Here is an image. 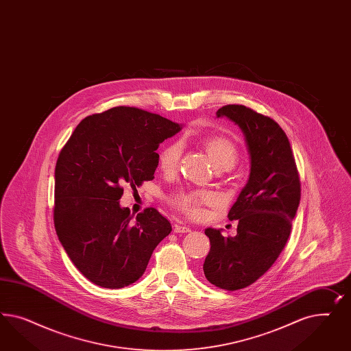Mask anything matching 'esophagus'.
Instances as JSON below:
<instances>
[{
  "mask_svg": "<svg viewBox=\"0 0 351 351\" xmlns=\"http://www.w3.org/2000/svg\"><path fill=\"white\" fill-rule=\"evenodd\" d=\"M175 233H189L191 229L189 226H186V225H182V223H176L175 225Z\"/></svg>",
  "mask_w": 351,
  "mask_h": 351,
  "instance_id": "obj_1",
  "label": "esophagus"
}]
</instances>
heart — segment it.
Listing matches in <instances>:
<instances>
[{
    "mask_svg": "<svg viewBox=\"0 0 351 351\" xmlns=\"http://www.w3.org/2000/svg\"><path fill=\"white\" fill-rule=\"evenodd\" d=\"M199 144L206 150L216 170L233 169L239 158L238 148L230 138L223 135H207L199 138ZM180 143H171L162 149L160 153V169L165 173L175 172L180 160ZM216 201V195L210 191H191L180 194L175 198V206L182 213L191 216H199L202 213L203 204Z\"/></svg>",
    "mask_w": 351,
    "mask_h": 351,
    "instance_id": "b5f03b06",
    "label": "heart"
}]
</instances>
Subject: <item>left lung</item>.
Instances as JSON below:
<instances>
[{
    "label": "left lung",
    "instance_id": "8db88e82",
    "mask_svg": "<svg viewBox=\"0 0 351 351\" xmlns=\"http://www.w3.org/2000/svg\"><path fill=\"white\" fill-rule=\"evenodd\" d=\"M216 116L230 119L243 132L250 175L228 213L229 220H238L237 235L204 230L211 250L203 271L216 287L237 291L255 283L280 255L298 213L301 188L287 135L274 119L235 104L220 108Z\"/></svg>",
    "mask_w": 351,
    "mask_h": 351
}]
</instances>
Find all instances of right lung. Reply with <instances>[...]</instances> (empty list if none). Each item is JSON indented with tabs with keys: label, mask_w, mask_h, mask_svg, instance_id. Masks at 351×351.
Instances as JSON below:
<instances>
[{
	"label": "right lung",
	"mask_w": 351,
	"mask_h": 351,
	"mask_svg": "<svg viewBox=\"0 0 351 351\" xmlns=\"http://www.w3.org/2000/svg\"><path fill=\"white\" fill-rule=\"evenodd\" d=\"M182 126L132 106L80 122L55 167L53 223L73 264L96 286L122 288L144 274L172 228L156 208L134 217L119 199L123 185L153 180L160 143Z\"/></svg>",
	"instance_id": "add662e5"
}]
</instances>
